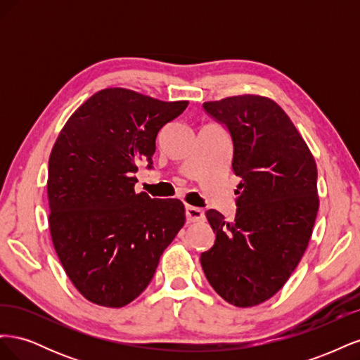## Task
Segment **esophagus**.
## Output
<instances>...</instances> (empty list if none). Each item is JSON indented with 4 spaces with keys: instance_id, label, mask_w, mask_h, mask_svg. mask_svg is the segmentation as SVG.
<instances>
[{
    "instance_id": "obj_1",
    "label": "esophagus",
    "mask_w": 360,
    "mask_h": 360,
    "mask_svg": "<svg viewBox=\"0 0 360 360\" xmlns=\"http://www.w3.org/2000/svg\"><path fill=\"white\" fill-rule=\"evenodd\" d=\"M186 219L189 222H200L204 219V212L198 209V207L186 205Z\"/></svg>"
}]
</instances>
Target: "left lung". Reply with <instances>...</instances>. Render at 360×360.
<instances>
[{
    "mask_svg": "<svg viewBox=\"0 0 360 360\" xmlns=\"http://www.w3.org/2000/svg\"><path fill=\"white\" fill-rule=\"evenodd\" d=\"M233 139L236 219L209 210L216 233L201 254L207 281L238 308L269 300L284 287L308 248L319 212L317 165L285 111L264 96L204 102Z\"/></svg>",
    "mask_w": 360,
    "mask_h": 360,
    "instance_id": "obj_1",
    "label": "left lung"
}]
</instances>
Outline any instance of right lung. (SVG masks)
<instances>
[{"label": "right lung", "mask_w": 360, "mask_h": 360, "mask_svg": "<svg viewBox=\"0 0 360 360\" xmlns=\"http://www.w3.org/2000/svg\"><path fill=\"white\" fill-rule=\"evenodd\" d=\"M188 101L105 89L76 110L52 147L49 231L61 266L91 303L122 308L153 278L186 221L180 200L136 193V160L151 168L159 130Z\"/></svg>", "instance_id": "right-lung-1"}]
</instances>
